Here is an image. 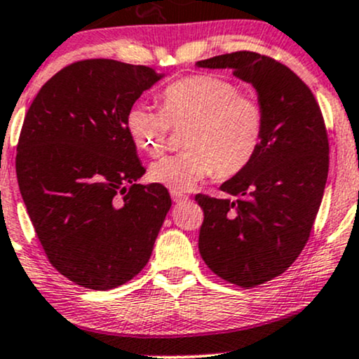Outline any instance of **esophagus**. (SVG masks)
I'll list each match as a JSON object with an SVG mask.
<instances>
[{
    "label": "esophagus",
    "instance_id": "esophagus-1",
    "mask_svg": "<svg viewBox=\"0 0 359 359\" xmlns=\"http://www.w3.org/2000/svg\"><path fill=\"white\" fill-rule=\"evenodd\" d=\"M170 197L174 203H185V201L189 199L187 196H184V194H180V192H170Z\"/></svg>",
    "mask_w": 359,
    "mask_h": 359
}]
</instances>
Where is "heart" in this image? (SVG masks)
<instances>
[{
	"label": "heart",
	"mask_w": 359,
	"mask_h": 359,
	"mask_svg": "<svg viewBox=\"0 0 359 359\" xmlns=\"http://www.w3.org/2000/svg\"><path fill=\"white\" fill-rule=\"evenodd\" d=\"M265 108L234 82L216 74H192L160 93V109L137 104L126 128L140 150L150 156L165 151L172 128L182 130L184 151L158 160L148 179L172 192H187L216 174L238 175L253 162L265 137Z\"/></svg>",
	"instance_id": "1"
}]
</instances>
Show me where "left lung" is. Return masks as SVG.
Returning a JSON list of instances; mask_svg holds the SVG:
<instances>
[{"mask_svg":"<svg viewBox=\"0 0 359 359\" xmlns=\"http://www.w3.org/2000/svg\"><path fill=\"white\" fill-rule=\"evenodd\" d=\"M197 67L231 69L265 108V137L245 170L226 180L228 199L197 194L199 251L212 273L241 288L278 277L302 253L324 196L329 140L314 94L269 55L233 52Z\"/></svg>","mask_w":359,"mask_h":359,"instance_id":"1","label":"left lung"}]
</instances>
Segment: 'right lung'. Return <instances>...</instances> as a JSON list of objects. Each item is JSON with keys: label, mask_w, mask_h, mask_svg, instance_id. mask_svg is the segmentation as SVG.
I'll list each match as a JSON object with an SVG mask.
<instances>
[{"label": "right lung", "mask_w": 359, "mask_h": 359, "mask_svg": "<svg viewBox=\"0 0 359 359\" xmlns=\"http://www.w3.org/2000/svg\"><path fill=\"white\" fill-rule=\"evenodd\" d=\"M111 59L74 62L50 77L25 116L16 177L50 265L77 285L111 290L150 259L172 201L145 174L126 114L160 79Z\"/></svg>", "instance_id": "1"}]
</instances>
